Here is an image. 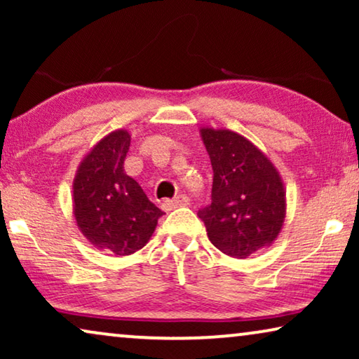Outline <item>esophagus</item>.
Returning a JSON list of instances; mask_svg holds the SVG:
<instances>
[{
	"label": "esophagus",
	"mask_w": 359,
	"mask_h": 359,
	"mask_svg": "<svg viewBox=\"0 0 359 359\" xmlns=\"http://www.w3.org/2000/svg\"><path fill=\"white\" fill-rule=\"evenodd\" d=\"M189 204V199L186 198V196H176L175 199H166L161 203V209L165 210V212H170V210H173L176 208H183V205H188Z\"/></svg>",
	"instance_id": "34e87169"
}]
</instances>
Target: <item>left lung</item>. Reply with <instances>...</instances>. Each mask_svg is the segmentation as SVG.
<instances>
[{"label":"left lung","instance_id":"left-lung-1","mask_svg":"<svg viewBox=\"0 0 359 359\" xmlns=\"http://www.w3.org/2000/svg\"><path fill=\"white\" fill-rule=\"evenodd\" d=\"M201 139L214 170L212 203L199 212L209 240L232 258L268 248L286 219V189L278 168L233 130L203 127Z\"/></svg>","mask_w":359,"mask_h":359}]
</instances>
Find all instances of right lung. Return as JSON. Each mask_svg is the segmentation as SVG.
Returning <instances> with one entry per match:
<instances>
[{
	"label": "right lung",
	"mask_w": 359,
	"mask_h": 359,
	"mask_svg": "<svg viewBox=\"0 0 359 359\" xmlns=\"http://www.w3.org/2000/svg\"><path fill=\"white\" fill-rule=\"evenodd\" d=\"M130 134L117 129L85 155L73 180V217L97 250L119 257L144 248L154 235L161 210L150 203L124 160Z\"/></svg>",
	"instance_id": "obj_1"
}]
</instances>
